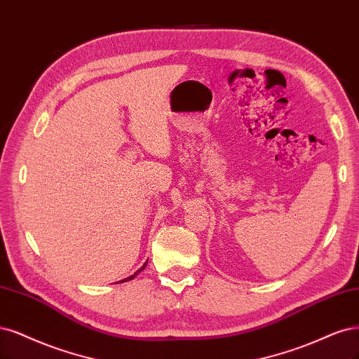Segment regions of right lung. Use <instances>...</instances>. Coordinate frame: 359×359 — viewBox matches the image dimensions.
Segmentation results:
<instances>
[{"instance_id": "right-lung-1", "label": "right lung", "mask_w": 359, "mask_h": 359, "mask_svg": "<svg viewBox=\"0 0 359 359\" xmlns=\"http://www.w3.org/2000/svg\"><path fill=\"white\" fill-rule=\"evenodd\" d=\"M145 266H147V262H145V263H144V264H142V266H141V269H138V270H137V271H135V273H133V275H130V276H129V278H125V279H121V280H118V282H117V283H121V282H126V280H132V279H133V278H135V276H138V275H140V273H141V271H142V270H144V269H145Z\"/></svg>"}]
</instances>
